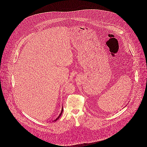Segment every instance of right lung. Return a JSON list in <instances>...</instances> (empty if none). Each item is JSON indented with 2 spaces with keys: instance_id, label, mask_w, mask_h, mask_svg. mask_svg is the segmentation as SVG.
<instances>
[{
  "instance_id": "obj_1",
  "label": "right lung",
  "mask_w": 147,
  "mask_h": 147,
  "mask_svg": "<svg viewBox=\"0 0 147 147\" xmlns=\"http://www.w3.org/2000/svg\"><path fill=\"white\" fill-rule=\"evenodd\" d=\"M63 107H62V111H61V114H59V116H58V117H57V118H56V119H55V120H54V121H53V122H55V121H57V120H58V119H59V118H60V117H61V115H62V113H63Z\"/></svg>"
}]
</instances>
